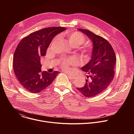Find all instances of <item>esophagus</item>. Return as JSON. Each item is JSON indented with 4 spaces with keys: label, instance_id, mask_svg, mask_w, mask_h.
Wrapping results in <instances>:
<instances>
[{
    "label": "esophagus",
    "instance_id": "esophagus-1",
    "mask_svg": "<svg viewBox=\"0 0 134 134\" xmlns=\"http://www.w3.org/2000/svg\"><path fill=\"white\" fill-rule=\"evenodd\" d=\"M67 74L68 75V77H69V79H73L75 78V75H73V74H70V73H68V74Z\"/></svg>",
    "mask_w": 134,
    "mask_h": 134
}]
</instances>
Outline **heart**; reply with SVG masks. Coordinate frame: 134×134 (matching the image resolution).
Returning a JSON list of instances; mask_svg holds the SVG:
<instances>
[{
	"mask_svg": "<svg viewBox=\"0 0 134 134\" xmlns=\"http://www.w3.org/2000/svg\"><path fill=\"white\" fill-rule=\"evenodd\" d=\"M65 35L67 37L68 42L73 47H78L84 44L86 41L85 36L79 32H72L67 31L65 33ZM58 39V37L55 36L53 39L52 42L54 43L56 42ZM91 49L92 47L91 46H87L81 48L82 53L85 58H88L89 57L90 53L91 51ZM58 64L63 69L68 70L70 66H75L77 64V62L73 58H68L60 60L58 62Z\"/></svg>",
	"mask_w": 134,
	"mask_h": 134,
	"instance_id": "heart-1",
	"label": "heart"
}]
</instances>
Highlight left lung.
Returning <instances> with one entry per match:
<instances>
[{
	"label": "left lung",
	"mask_w": 134,
	"mask_h": 134,
	"mask_svg": "<svg viewBox=\"0 0 134 134\" xmlns=\"http://www.w3.org/2000/svg\"><path fill=\"white\" fill-rule=\"evenodd\" d=\"M79 30L88 36L93 48L91 60L82 67L87 74L86 83L84 87L76 88L85 97L90 98L102 92L113 80L116 57L111 45L103 37L87 30Z\"/></svg>",
	"instance_id": "obj_1"
}]
</instances>
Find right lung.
<instances>
[{
	"instance_id": "right-lung-1",
	"label": "right lung",
	"mask_w": 134,
	"mask_h": 134,
	"mask_svg": "<svg viewBox=\"0 0 134 134\" xmlns=\"http://www.w3.org/2000/svg\"><path fill=\"white\" fill-rule=\"evenodd\" d=\"M66 30L63 27L43 29L24 37L18 44L13 57L14 71L19 83L27 91H42L59 74L58 71H41L40 57L46 54L53 37Z\"/></svg>"
}]
</instances>
